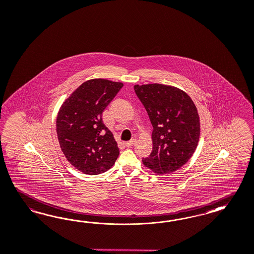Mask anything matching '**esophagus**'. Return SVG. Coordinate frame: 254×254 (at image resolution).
Returning <instances> with one entry per match:
<instances>
[{
	"instance_id": "obj_1",
	"label": "esophagus",
	"mask_w": 254,
	"mask_h": 254,
	"mask_svg": "<svg viewBox=\"0 0 254 254\" xmlns=\"http://www.w3.org/2000/svg\"><path fill=\"white\" fill-rule=\"evenodd\" d=\"M135 143H136V140H129V141L126 142V146H127V147H131Z\"/></svg>"
}]
</instances>
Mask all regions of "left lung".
<instances>
[{
  "label": "left lung",
  "instance_id": "left-lung-1",
  "mask_svg": "<svg viewBox=\"0 0 254 254\" xmlns=\"http://www.w3.org/2000/svg\"><path fill=\"white\" fill-rule=\"evenodd\" d=\"M153 126V150L142 163L158 175L174 173L185 165L197 148L200 118L184 91L164 84L135 85Z\"/></svg>",
  "mask_w": 254,
  "mask_h": 254
}]
</instances>
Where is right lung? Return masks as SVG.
I'll use <instances>...</instances> for the list:
<instances>
[{"label":"right lung","mask_w":254,"mask_h":254,"mask_svg":"<svg viewBox=\"0 0 254 254\" xmlns=\"http://www.w3.org/2000/svg\"><path fill=\"white\" fill-rule=\"evenodd\" d=\"M122 87V82L89 79L59 110L56 131L60 147L70 164L85 175L104 173L119 156L117 142L102 121V114Z\"/></svg>","instance_id":"add662e5"}]
</instances>
